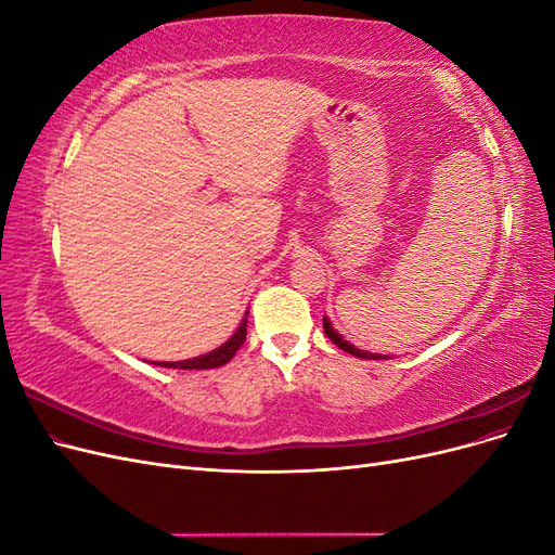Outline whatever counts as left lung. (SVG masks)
I'll list each match as a JSON object with an SVG mask.
<instances>
[{"mask_svg":"<svg viewBox=\"0 0 555 555\" xmlns=\"http://www.w3.org/2000/svg\"><path fill=\"white\" fill-rule=\"evenodd\" d=\"M324 331H326L328 338L333 340V345H338L340 349L349 351V354H354V357H359V359H384V357H379V354H367V351H361V349H357L354 345H349L347 340H343V335H340L338 331H333L328 319H324Z\"/></svg>","mask_w":555,"mask_h":555,"instance_id":"obj_1","label":"left lung"}]
</instances>
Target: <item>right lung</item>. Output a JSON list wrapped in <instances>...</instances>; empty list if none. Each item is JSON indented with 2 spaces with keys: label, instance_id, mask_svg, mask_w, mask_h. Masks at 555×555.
<instances>
[{
  "label": "right lung",
  "instance_id": "add662e5",
  "mask_svg": "<svg viewBox=\"0 0 555 555\" xmlns=\"http://www.w3.org/2000/svg\"><path fill=\"white\" fill-rule=\"evenodd\" d=\"M245 335H247V317L241 322L238 331L231 335V338L222 345L217 347L210 354L204 357H196L190 361H176V363H164V367H182V371H208V367H220L224 363H229L233 359V354L241 349V345L245 343Z\"/></svg>",
  "mask_w": 555,
  "mask_h": 555
}]
</instances>
